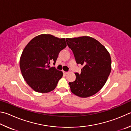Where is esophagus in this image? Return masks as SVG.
Here are the masks:
<instances>
[{"instance_id":"esophagus-1","label":"esophagus","mask_w":131,"mask_h":131,"mask_svg":"<svg viewBox=\"0 0 131 131\" xmlns=\"http://www.w3.org/2000/svg\"><path fill=\"white\" fill-rule=\"evenodd\" d=\"M63 73L64 74H67L69 73V72H63Z\"/></svg>"}]
</instances>
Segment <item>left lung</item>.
Returning a JSON list of instances; mask_svg holds the SVG:
<instances>
[{
	"mask_svg": "<svg viewBox=\"0 0 131 131\" xmlns=\"http://www.w3.org/2000/svg\"><path fill=\"white\" fill-rule=\"evenodd\" d=\"M66 40L76 62L84 66L80 74L75 73L74 81L69 83L71 91L80 97L92 96L104 86L110 74V54L103 45L90 37Z\"/></svg>",
	"mask_w": 131,
	"mask_h": 131,
	"instance_id": "obj_1",
	"label": "left lung"
}]
</instances>
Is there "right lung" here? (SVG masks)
I'll list each match as a JSON object with an SVG mask.
<instances>
[{
  "mask_svg": "<svg viewBox=\"0 0 131 131\" xmlns=\"http://www.w3.org/2000/svg\"><path fill=\"white\" fill-rule=\"evenodd\" d=\"M66 46L65 38L50 34L38 35L26 45L20 58V68L23 78L35 92L48 93L56 88L63 73L50 64L56 63L59 52Z\"/></svg>",
  "mask_w": 131,
  "mask_h": 131,
  "instance_id": "right-lung-1",
  "label": "right lung"
}]
</instances>
